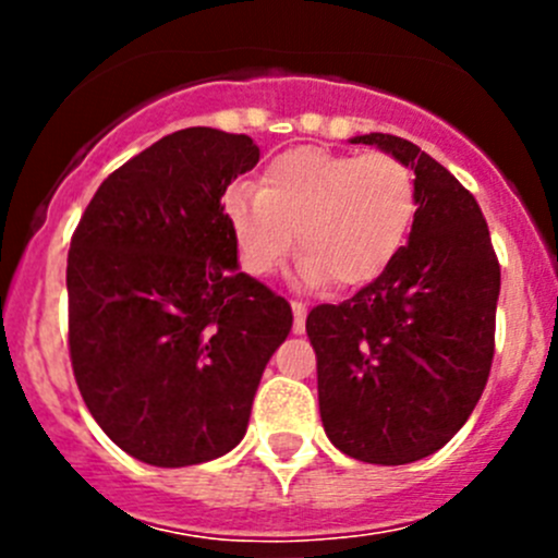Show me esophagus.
Masks as SVG:
<instances>
[{
	"label": "esophagus",
	"mask_w": 558,
	"mask_h": 558,
	"mask_svg": "<svg viewBox=\"0 0 558 558\" xmlns=\"http://www.w3.org/2000/svg\"><path fill=\"white\" fill-rule=\"evenodd\" d=\"M291 311H294V335L305 331V305L300 300H291Z\"/></svg>",
	"instance_id": "34e87169"
}]
</instances>
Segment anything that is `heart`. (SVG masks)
<instances>
[{"label":"heart","mask_w":558,"mask_h":558,"mask_svg":"<svg viewBox=\"0 0 558 558\" xmlns=\"http://www.w3.org/2000/svg\"><path fill=\"white\" fill-rule=\"evenodd\" d=\"M243 267L269 275L300 251L307 283L364 286L391 264L418 210L415 174L386 150L294 148L264 167L258 191L238 185L223 202Z\"/></svg>","instance_id":"1"}]
</instances>
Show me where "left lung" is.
Here are the masks:
<instances>
[{
	"label": "left lung",
	"mask_w": 558,
	"mask_h": 558,
	"mask_svg": "<svg viewBox=\"0 0 558 558\" xmlns=\"http://www.w3.org/2000/svg\"><path fill=\"white\" fill-rule=\"evenodd\" d=\"M415 172L410 243L362 291L307 313L326 437L351 459L410 464L475 410L494 359L499 258L475 196L393 134H362Z\"/></svg>",
	"instance_id": "8db88e82"
}]
</instances>
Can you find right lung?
I'll list each match as a JSON object with an SVG mask.
<instances>
[{"label": "right lung", "instance_id": "1", "mask_svg": "<svg viewBox=\"0 0 558 558\" xmlns=\"http://www.w3.org/2000/svg\"><path fill=\"white\" fill-rule=\"evenodd\" d=\"M247 134L191 126L102 180L66 256L70 359L105 435L154 466L229 453L291 331V305L238 269L223 191Z\"/></svg>", "mask_w": 558, "mask_h": 558}]
</instances>
